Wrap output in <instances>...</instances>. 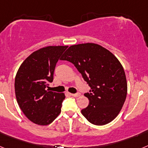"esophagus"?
<instances>
[{"label":"esophagus","mask_w":148,"mask_h":148,"mask_svg":"<svg viewBox=\"0 0 148 148\" xmlns=\"http://www.w3.org/2000/svg\"><path fill=\"white\" fill-rule=\"evenodd\" d=\"M70 95L73 96V97H78V96H80L81 93L80 92H76V93H70Z\"/></svg>","instance_id":"esophagus-1"}]
</instances>
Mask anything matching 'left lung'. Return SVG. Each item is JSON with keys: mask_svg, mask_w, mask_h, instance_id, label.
<instances>
[{"mask_svg": "<svg viewBox=\"0 0 148 148\" xmlns=\"http://www.w3.org/2000/svg\"><path fill=\"white\" fill-rule=\"evenodd\" d=\"M61 60L73 64L90 87L84 94L90 102L82 110L83 116L95 125L113 121L127 92L125 71L116 56L99 44L87 43L70 47Z\"/></svg>", "mask_w": 148, "mask_h": 148, "instance_id": "8db88e82", "label": "left lung"}]
</instances>
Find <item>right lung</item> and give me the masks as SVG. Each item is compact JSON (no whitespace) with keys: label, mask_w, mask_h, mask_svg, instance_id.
<instances>
[{"label":"right lung","mask_w":148,"mask_h":148,"mask_svg":"<svg viewBox=\"0 0 148 148\" xmlns=\"http://www.w3.org/2000/svg\"><path fill=\"white\" fill-rule=\"evenodd\" d=\"M67 46H49L27 57L17 72L15 91L24 115L35 124L47 125L61 113L64 94L49 91L56 64Z\"/></svg>","instance_id":"add662e5"}]
</instances>
